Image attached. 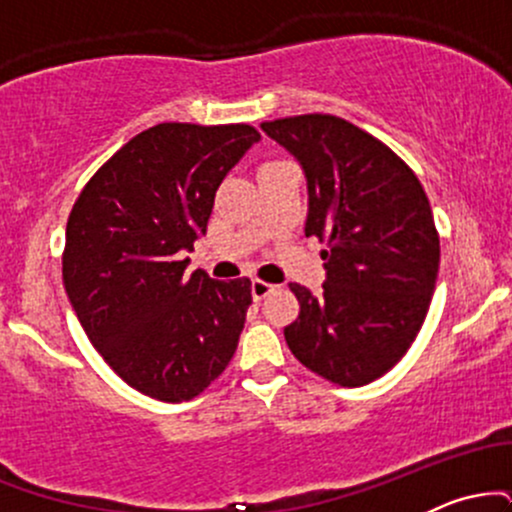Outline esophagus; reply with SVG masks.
<instances>
[{
    "instance_id": "esophagus-1",
    "label": "esophagus",
    "mask_w": 512,
    "mask_h": 512,
    "mask_svg": "<svg viewBox=\"0 0 512 512\" xmlns=\"http://www.w3.org/2000/svg\"><path fill=\"white\" fill-rule=\"evenodd\" d=\"M274 289H276V286L267 284V281L255 279V281H252V298H255V301H262V298H267Z\"/></svg>"
}]
</instances>
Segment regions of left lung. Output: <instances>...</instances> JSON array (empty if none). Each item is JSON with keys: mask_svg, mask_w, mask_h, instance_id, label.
Wrapping results in <instances>:
<instances>
[{"mask_svg": "<svg viewBox=\"0 0 512 512\" xmlns=\"http://www.w3.org/2000/svg\"><path fill=\"white\" fill-rule=\"evenodd\" d=\"M301 163L305 236L327 240L325 284H291L293 356L342 387L378 380L407 354L436 289L440 240L419 178L383 142L334 115L262 122Z\"/></svg>", "mask_w": 512, "mask_h": 512, "instance_id": "obj_1", "label": "left lung"}]
</instances>
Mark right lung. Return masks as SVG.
Masks as SVG:
<instances>
[{"instance_id":"add662e5","label":"right lung","mask_w":512,"mask_h":512,"mask_svg":"<svg viewBox=\"0 0 512 512\" xmlns=\"http://www.w3.org/2000/svg\"><path fill=\"white\" fill-rule=\"evenodd\" d=\"M250 125L163 122L88 180L67 221L62 279L86 337L142 395L187 402L226 370L252 303L248 276L185 274Z\"/></svg>"}]
</instances>
